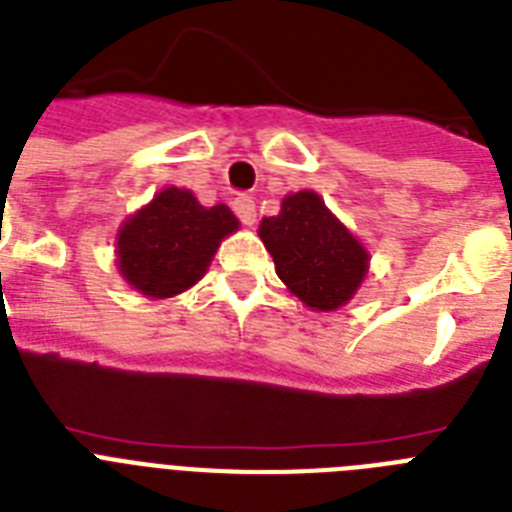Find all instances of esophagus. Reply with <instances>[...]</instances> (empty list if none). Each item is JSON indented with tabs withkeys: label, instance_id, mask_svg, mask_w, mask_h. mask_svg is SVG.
<instances>
[{
	"label": "esophagus",
	"instance_id": "1",
	"mask_svg": "<svg viewBox=\"0 0 512 512\" xmlns=\"http://www.w3.org/2000/svg\"><path fill=\"white\" fill-rule=\"evenodd\" d=\"M234 210H236V215H239V220H242L244 226H255L257 213H255V202H252V197H236L234 199Z\"/></svg>",
	"mask_w": 512,
	"mask_h": 512
}]
</instances>
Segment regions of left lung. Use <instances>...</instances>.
<instances>
[{
  "mask_svg": "<svg viewBox=\"0 0 512 512\" xmlns=\"http://www.w3.org/2000/svg\"><path fill=\"white\" fill-rule=\"evenodd\" d=\"M257 234L278 278L310 310H339L368 276V249L313 189L284 197L278 215L263 218Z\"/></svg>",
  "mask_w": 512,
  "mask_h": 512,
  "instance_id": "8db88e82",
  "label": "left lung"
}]
</instances>
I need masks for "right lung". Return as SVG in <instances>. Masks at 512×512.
I'll list each match as a JSON object with an SVG mask.
<instances>
[{"label": "right lung", "instance_id": "right-lung-1", "mask_svg": "<svg viewBox=\"0 0 512 512\" xmlns=\"http://www.w3.org/2000/svg\"><path fill=\"white\" fill-rule=\"evenodd\" d=\"M234 231L239 218L226 205L202 207L189 189L165 186L120 223L115 265L144 297H176L205 276L220 242Z\"/></svg>", "mask_w": 512, "mask_h": 512}]
</instances>
